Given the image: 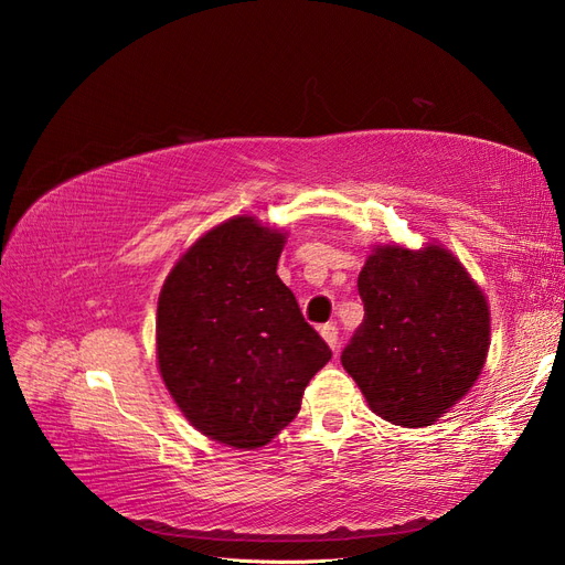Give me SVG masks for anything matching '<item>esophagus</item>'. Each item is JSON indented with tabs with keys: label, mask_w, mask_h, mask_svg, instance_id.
Listing matches in <instances>:
<instances>
[{
	"label": "esophagus",
	"mask_w": 565,
	"mask_h": 565,
	"mask_svg": "<svg viewBox=\"0 0 565 565\" xmlns=\"http://www.w3.org/2000/svg\"><path fill=\"white\" fill-rule=\"evenodd\" d=\"M320 334H322V339H324V341H328V347H330V349H337V341H339L337 324H332V322L322 324V328H320Z\"/></svg>",
	"instance_id": "esophagus-1"
}]
</instances>
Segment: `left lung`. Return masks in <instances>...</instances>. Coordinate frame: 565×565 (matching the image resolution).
<instances>
[{"label":"left lung","mask_w":565,"mask_h":565,"mask_svg":"<svg viewBox=\"0 0 565 565\" xmlns=\"http://www.w3.org/2000/svg\"><path fill=\"white\" fill-rule=\"evenodd\" d=\"M358 292L365 318L341 365L382 419L407 429L434 424L483 370L490 311L481 287L438 245H384L367 256Z\"/></svg>","instance_id":"obj_1"}]
</instances>
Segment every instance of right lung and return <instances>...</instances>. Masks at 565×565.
<instances>
[{
    "label": "right lung",
    "instance_id": "obj_1",
    "mask_svg": "<svg viewBox=\"0 0 565 565\" xmlns=\"http://www.w3.org/2000/svg\"><path fill=\"white\" fill-rule=\"evenodd\" d=\"M285 233L235 216L204 233L158 301L164 386L198 431L262 448L292 422L332 351L280 278Z\"/></svg>",
    "mask_w": 565,
    "mask_h": 565
}]
</instances>
